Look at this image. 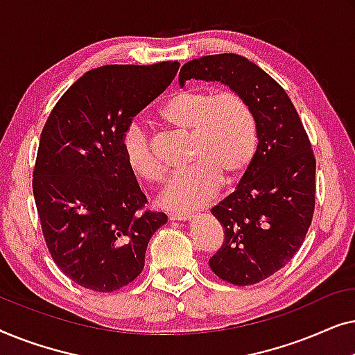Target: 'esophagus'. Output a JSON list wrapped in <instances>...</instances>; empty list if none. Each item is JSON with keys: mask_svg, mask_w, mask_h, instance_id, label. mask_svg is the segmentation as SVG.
Returning a JSON list of instances; mask_svg holds the SVG:
<instances>
[{"mask_svg": "<svg viewBox=\"0 0 355 355\" xmlns=\"http://www.w3.org/2000/svg\"><path fill=\"white\" fill-rule=\"evenodd\" d=\"M168 218L171 221H189L192 220L193 215H186V213H169Z\"/></svg>", "mask_w": 355, "mask_h": 355, "instance_id": "esophagus-1", "label": "esophagus"}]
</instances>
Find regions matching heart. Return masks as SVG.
Returning a JSON list of instances; mask_svg holds the SVG:
<instances>
[{
	"label": "heart",
	"mask_w": 355,
	"mask_h": 355,
	"mask_svg": "<svg viewBox=\"0 0 355 355\" xmlns=\"http://www.w3.org/2000/svg\"><path fill=\"white\" fill-rule=\"evenodd\" d=\"M159 116L189 134L187 168L174 173L162 196L168 210L192 211L211 200L220 182H236L254 162L259 148V121L249 100L237 92L213 95L202 89L169 96ZM129 168L148 182L163 179L144 128L130 124L123 135Z\"/></svg>",
	"instance_id": "1"
}]
</instances>
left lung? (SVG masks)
I'll return each instance as SVG.
<instances>
[{
	"label": "left lung",
	"mask_w": 355,
	"mask_h": 355,
	"mask_svg": "<svg viewBox=\"0 0 355 355\" xmlns=\"http://www.w3.org/2000/svg\"><path fill=\"white\" fill-rule=\"evenodd\" d=\"M221 82L244 95L259 121V148L236 191L211 208L225 231L210 268L236 286L260 283L300 249L315 208V157L309 135L283 87L234 53L186 62L179 84Z\"/></svg>",
	"instance_id": "obj_1"
}]
</instances>
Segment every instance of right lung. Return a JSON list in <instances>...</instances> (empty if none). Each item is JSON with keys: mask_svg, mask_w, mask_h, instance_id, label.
<instances>
[{"mask_svg": "<svg viewBox=\"0 0 355 355\" xmlns=\"http://www.w3.org/2000/svg\"><path fill=\"white\" fill-rule=\"evenodd\" d=\"M178 61L110 64L85 72L48 116L33 168V197L46 247L67 278L113 293L137 278L164 213L147 198L125 162L123 135L164 92Z\"/></svg>", "mask_w": 355, "mask_h": 355, "instance_id": "obj_1", "label": "right lung"}]
</instances>
